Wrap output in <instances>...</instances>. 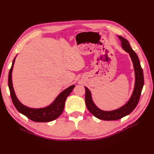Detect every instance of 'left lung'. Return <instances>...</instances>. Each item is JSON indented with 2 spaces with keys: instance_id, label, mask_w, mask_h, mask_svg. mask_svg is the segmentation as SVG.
I'll use <instances>...</instances> for the list:
<instances>
[{
  "instance_id": "8db88e82",
  "label": "left lung",
  "mask_w": 154,
  "mask_h": 154,
  "mask_svg": "<svg viewBox=\"0 0 154 154\" xmlns=\"http://www.w3.org/2000/svg\"><path fill=\"white\" fill-rule=\"evenodd\" d=\"M118 38L122 42V48L129 54L132 61L134 72H135V86L132 94L127 103L120 108L111 111H105L97 108L92 101L91 92L88 88L85 87V104L88 111L96 118L100 119L105 121H113L122 118L125 116L128 115L136 108L140 98L141 91L144 85V76L143 72L141 68L140 62L137 55L132 49L128 41L124 38L123 37L118 36Z\"/></svg>"
}]
</instances>
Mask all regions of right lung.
<instances>
[{
  "instance_id": "obj_1",
  "label": "right lung",
  "mask_w": 154,
  "mask_h": 154,
  "mask_svg": "<svg viewBox=\"0 0 154 154\" xmlns=\"http://www.w3.org/2000/svg\"><path fill=\"white\" fill-rule=\"evenodd\" d=\"M15 58L13 60L11 67L9 72L8 87L10 88L13 103L17 110L20 113L26 116L27 118L35 122H49L58 118L63 110L66 98L70 94V93L72 92L75 85H72L62 91L53 103L48 106L41 109L29 108L20 103L14 91L12 83V71Z\"/></svg>"
}]
</instances>
